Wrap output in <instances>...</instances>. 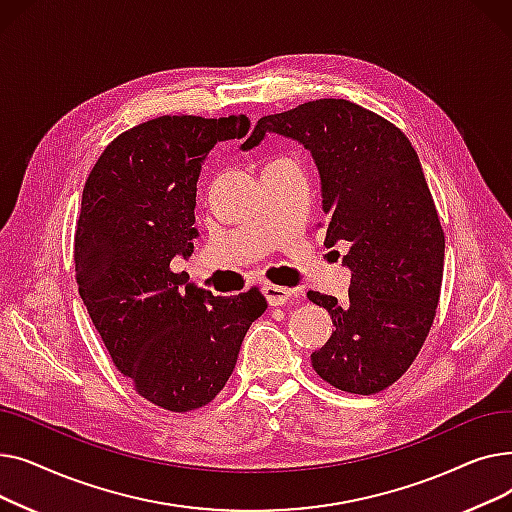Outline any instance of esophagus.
<instances>
[{
    "label": "esophagus",
    "instance_id": "obj_1",
    "mask_svg": "<svg viewBox=\"0 0 512 512\" xmlns=\"http://www.w3.org/2000/svg\"><path fill=\"white\" fill-rule=\"evenodd\" d=\"M265 301L270 303L272 307H280V305H286L288 299H290V290L288 288H282V286H274V284H265L261 288Z\"/></svg>",
    "mask_w": 512,
    "mask_h": 512
}]
</instances>
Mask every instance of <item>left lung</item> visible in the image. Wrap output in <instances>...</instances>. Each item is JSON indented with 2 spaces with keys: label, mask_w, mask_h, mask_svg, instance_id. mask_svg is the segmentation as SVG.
I'll use <instances>...</instances> for the list:
<instances>
[{
  "label": "left lung",
  "mask_w": 512,
  "mask_h": 512,
  "mask_svg": "<svg viewBox=\"0 0 512 512\" xmlns=\"http://www.w3.org/2000/svg\"><path fill=\"white\" fill-rule=\"evenodd\" d=\"M267 132L311 151L328 215L326 245L348 242V301L309 290L334 332L311 355L321 380L351 394H375L405 373L434 324L444 230L411 141L392 122L346 99H315L263 116L242 151Z\"/></svg>",
  "instance_id": "left-lung-1"
}]
</instances>
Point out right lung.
I'll return each instance as SVG.
<instances>
[{"instance_id": "right-lung-1", "label": "right lung", "mask_w": 512, "mask_h": 512, "mask_svg": "<svg viewBox=\"0 0 512 512\" xmlns=\"http://www.w3.org/2000/svg\"><path fill=\"white\" fill-rule=\"evenodd\" d=\"M247 116H159L116 137L83 191L76 284L118 371L153 405L186 413L226 386L242 338L267 309L257 288L213 297L170 270L193 253L201 164L242 139Z\"/></svg>"}]
</instances>
